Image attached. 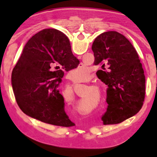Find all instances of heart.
Returning a JSON list of instances; mask_svg holds the SVG:
<instances>
[{
    "label": "heart",
    "mask_w": 157,
    "mask_h": 157,
    "mask_svg": "<svg viewBox=\"0 0 157 157\" xmlns=\"http://www.w3.org/2000/svg\"><path fill=\"white\" fill-rule=\"evenodd\" d=\"M89 71L86 67H82L73 69L69 73V76L72 80L75 82H80L84 79H86L89 77ZM71 100H73L72 97Z\"/></svg>",
    "instance_id": "heart-1"
}]
</instances>
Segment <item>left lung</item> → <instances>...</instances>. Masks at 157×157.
I'll use <instances>...</instances> for the list:
<instances>
[{
    "label": "left lung",
    "mask_w": 157,
    "mask_h": 157,
    "mask_svg": "<svg viewBox=\"0 0 157 157\" xmlns=\"http://www.w3.org/2000/svg\"><path fill=\"white\" fill-rule=\"evenodd\" d=\"M95 65H101L98 75L108 86L104 124L121 123L136 114L145 99V78L136 50L125 36L116 31L98 36L92 45Z\"/></svg>",
    "instance_id": "left-lung-1"
}]
</instances>
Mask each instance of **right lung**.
I'll return each instance as SVG.
<instances>
[{"label": "right lung", "instance_id": "obj_1", "mask_svg": "<svg viewBox=\"0 0 157 157\" xmlns=\"http://www.w3.org/2000/svg\"><path fill=\"white\" fill-rule=\"evenodd\" d=\"M79 61L71 51L69 39L56 29H44L25 44L13 68L12 84L18 107L26 115L62 127L74 124L65 112L59 86L63 76ZM56 66L57 71H52ZM60 70H59V69Z\"/></svg>", "mask_w": 157, "mask_h": 157}]
</instances>
